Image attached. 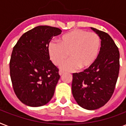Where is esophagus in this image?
Masks as SVG:
<instances>
[{"mask_svg":"<svg viewBox=\"0 0 126 126\" xmlns=\"http://www.w3.org/2000/svg\"><path fill=\"white\" fill-rule=\"evenodd\" d=\"M63 73H64V72H63V71H61V70H60V71H59V75H60V76H61V75H63Z\"/></svg>","mask_w":126,"mask_h":126,"instance_id":"1","label":"esophagus"}]
</instances>
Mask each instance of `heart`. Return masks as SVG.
Instances as JSON below:
<instances>
[{"label": "heart", "mask_w": 126, "mask_h": 126, "mask_svg": "<svg viewBox=\"0 0 126 126\" xmlns=\"http://www.w3.org/2000/svg\"><path fill=\"white\" fill-rule=\"evenodd\" d=\"M58 44L50 42L48 53L55 65H59L69 56L71 59L60 65L61 69L73 71L89 69L94 65L99 54L101 38L95 32L75 29L65 33L58 40Z\"/></svg>", "instance_id": "heart-1"}]
</instances>
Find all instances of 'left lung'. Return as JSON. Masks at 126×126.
I'll use <instances>...</instances> for the list:
<instances>
[{
	"mask_svg": "<svg viewBox=\"0 0 126 126\" xmlns=\"http://www.w3.org/2000/svg\"><path fill=\"white\" fill-rule=\"evenodd\" d=\"M99 36L101 46L97 59L92 67L73 74L72 93L81 107L95 110L107 103L112 95L120 69L117 46L107 32L92 27Z\"/></svg>",
	"mask_w": 126,
	"mask_h": 126,
	"instance_id": "1",
	"label": "left lung"
}]
</instances>
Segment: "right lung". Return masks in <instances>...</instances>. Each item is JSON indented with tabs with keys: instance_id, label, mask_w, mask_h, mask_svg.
<instances>
[{
	"instance_id": "obj_1",
	"label": "right lung",
	"mask_w": 126,
	"mask_h": 126,
	"mask_svg": "<svg viewBox=\"0 0 126 126\" xmlns=\"http://www.w3.org/2000/svg\"><path fill=\"white\" fill-rule=\"evenodd\" d=\"M62 31L40 25L25 32L13 48L10 73L14 91L26 105L40 107L51 100L60 76L49 60L48 45Z\"/></svg>"
}]
</instances>
